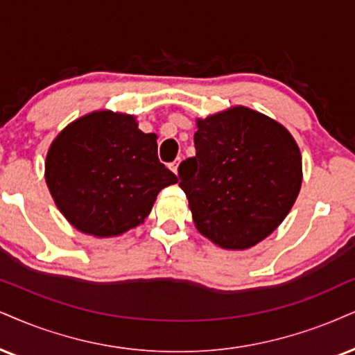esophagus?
Returning a JSON list of instances; mask_svg holds the SVG:
<instances>
[{
  "label": "esophagus",
  "instance_id": "34e87169",
  "mask_svg": "<svg viewBox=\"0 0 355 355\" xmlns=\"http://www.w3.org/2000/svg\"><path fill=\"white\" fill-rule=\"evenodd\" d=\"M179 163H181V159H176V161H174V163H171V164H169V169H171V171H173V173H174V174H178V168H179Z\"/></svg>",
  "mask_w": 355,
  "mask_h": 355
}]
</instances>
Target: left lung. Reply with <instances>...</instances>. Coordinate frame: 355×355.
<instances>
[{
	"label": "left lung",
	"instance_id": "1",
	"mask_svg": "<svg viewBox=\"0 0 355 355\" xmlns=\"http://www.w3.org/2000/svg\"><path fill=\"white\" fill-rule=\"evenodd\" d=\"M196 123V156L178 169L196 229L225 250L255 247L298 198V144L277 120L242 105Z\"/></svg>",
	"mask_w": 355,
	"mask_h": 355
}]
</instances>
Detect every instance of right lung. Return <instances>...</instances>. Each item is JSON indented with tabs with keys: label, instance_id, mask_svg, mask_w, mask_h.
Segmentation results:
<instances>
[{
	"label": "right lung",
	"instance_id": "obj_1",
	"mask_svg": "<svg viewBox=\"0 0 355 355\" xmlns=\"http://www.w3.org/2000/svg\"><path fill=\"white\" fill-rule=\"evenodd\" d=\"M156 139L133 115L112 110L87 113L57 135L44 176L73 229L108 239L143 224L159 191L178 182L157 159Z\"/></svg>",
	"mask_w": 355,
	"mask_h": 355
}]
</instances>
